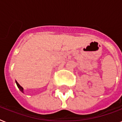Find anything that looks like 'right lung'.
<instances>
[{"label": "right lung", "mask_w": 122, "mask_h": 122, "mask_svg": "<svg viewBox=\"0 0 122 122\" xmlns=\"http://www.w3.org/2000/svg\"><path fill=\"white\" fill-rule=\"evenodd\" d=\"M15 83H16V84H17V87H18V88H19V90H20V92H22V93H24V91H23V88H22V87L21 86H20V85L18 83H17V81H15Z\"/></svg>", "instance_id": "obj_1"}]
</instances>
